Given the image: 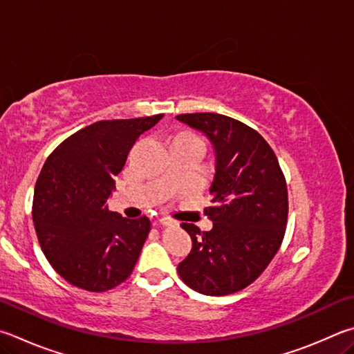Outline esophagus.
<instances>
[{"mask_svg":"<svg viewBox=\"0 0 354 354\" xmlns=\"http://www.w3.org/2000/svg\"><path fill=\"white\" fill-rule=\"evenodd\" d=\"M159 223L162 224V226H171V227H173V226H178V223L170 220V218H160Z\"/></svg>","mask_w":354,"mask_h":354,"instance_id":"1","label":"esophagus"}]
</instances>
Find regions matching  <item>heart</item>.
<instances>
[{"mask_svg": "<svg viewBox=\"0 0 354 354\" xmlns=\"http://www.w3.org/2000/svg\"><path fill=\"white\" fill-rule=\"evenodd\" d=\"M181 136H190V134H181Z\"/></svg>", "mask_w": 354, "mask_h": 354, "instance_id": "b5f03b06", "label": "heart"}]
</instances>
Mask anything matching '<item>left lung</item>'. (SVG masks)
<instances>
[{
  "label": "left lung",
  "instance_id": "8db88e82",
  "mask_svg": "<svg viewBox=\"0 0 354 354\" xmlns=\"http://www.w3.org/2000/svg\"><path fill=\"white\" fill-rule=\"evenodd\" d=\"M203 131L215 150L212 205L204 209L214 227L201 232L183 223L190 254L178 265L179 277L205 295L241 291L260 277L283 241L288 189L277 156L260 133L216 113L179 114Z\"/></svg>",
  "mask_w": 354,
  "mask_h": 354
}]
</instances>
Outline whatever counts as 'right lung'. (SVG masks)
<instances>
[{"label":"right lung","instance_id":"right-lung-1","mask_svg":"<svg viewBox=\"0 0 354 354\" xmlns=\"http://www.w3.org/2000/svg\"><path fill=\"white\" fill-rule=\"evenodd\" d=\"M162 118L95 122L63 140L44 162L32 218L44 257L71 285L104 292L131 275L150 220H128L108 210L106 201L134 142Z\"/></svg>","mask_w":354,"mask_h":354}]
</instances>
